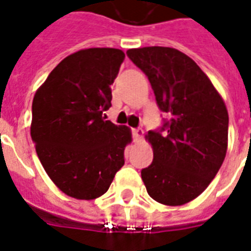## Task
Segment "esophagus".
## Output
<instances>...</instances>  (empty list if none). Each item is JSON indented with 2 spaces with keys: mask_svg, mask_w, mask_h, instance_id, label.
<instances>
[{
  "mask_svg": "<svg viewBox=\"0 0 251 251\" xmlns=\"http://www.w3.org/2000/svg\"><path fill=\"white\" fill-rule=\"evenodd\" d=\"M144 133H145V131L142 130L141 127H138V129H134V130H133V137H134L135 142H140V141L142 140V137H144Z\"/></svg>",
  "mask_w": 251,
  "mask_h": 251,
  "instance_id": "esophagus-1",
  "label": "esophagus"
}]
</instances>
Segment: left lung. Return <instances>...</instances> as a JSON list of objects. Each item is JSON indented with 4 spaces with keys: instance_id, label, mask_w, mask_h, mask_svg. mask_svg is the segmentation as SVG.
<instances>
[{
    "instance_id": "8db88e82",
    "label": "left lung",
    "mask_w": 251,
    "mask_h": 251,
    "mask_svg": "<svg viewBox=\"0 0 251 251\" xmlns=\"http://www.w3.org/2000/svg\"><path fill=\"white\" fill-rule=\"evenodd\" d=\"M127 57L150 81L157 105L172 118L146 140L153 162L141 177L154 201L179 206L200 196L220 170L227 150L229 114L209 77L173 48L129 49Z\"/></svg>"
}]
</instances>
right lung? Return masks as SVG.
<instances>
[{
    "label": "right lung",
    "instance_id": "right-lung-1",
    "mask_svg": "<svg viewBox=\"0 0 251 251\" xmlns=\"http://www.w3.org/2000/svg\"><path fill=\"white\" fill-rule=\"evenodd\" d=\"M124 58L125 53L113 48L78 50L62 59L34 94L31 140L45 172L66 196L101 197L125 163L130 129L103 114Z\"/></svg>",
    "mask_w": 251,
    "mask_h": 251
}]
</instances>
